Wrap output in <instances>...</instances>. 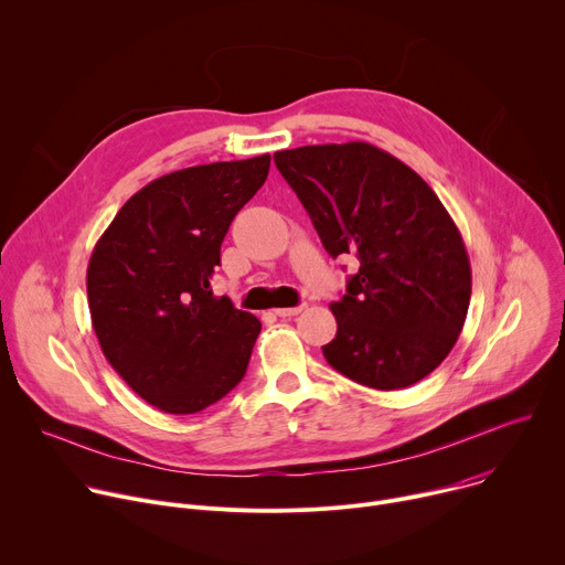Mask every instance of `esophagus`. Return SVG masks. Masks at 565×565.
I'll use <instances>...</instances> for the list:
<instances>
[{
  "label": "esophagus",
  "mask_w": 565,
  "mask_h": 565,
  "mask_svg": "<svg viewBox=\"0 0 565 565\" xmlns=\"http://www.w3.org/2000/svg\"><path fill=\"white\" fill-rule=\"evenodd\" d=\"M303 308H306V303H299V306H292V308H277L275 315H277V317H295V315H299Z\"/></svg>",
  "instance_id": "obj_1"
}]
</instances>
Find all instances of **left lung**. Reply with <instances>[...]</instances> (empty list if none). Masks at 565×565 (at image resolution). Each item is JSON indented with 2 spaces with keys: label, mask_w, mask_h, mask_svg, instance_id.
I'll list each match as a JSON object with an SVG mask.
<instances>
[{
  "label": "left lung",
  "mask_w": 565,
  "mask_h": 565,
  "mask_svg": "<svg viewBox=\"0 0 565 565\" xmlns=\"http://www.w3.org/2000/svg\"><path fill=\"white\" fill-rule=\"evenodd\" d=\"M321 244L360 270L331 303L338 335L327 362L358 384L393 391L429 375L454 349L471 297L462 236L436 192L369 142L275 153Z\"/></svg>",
  "instance_id": "obj_1"
}]
</instances>
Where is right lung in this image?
Wrapping results in <instances>:
<instances>
[{"instance_id": "obj_1", "label": "right lung", "mask_w": 565, "mask_h": 565, "mask_svg": "<svg viewBox=\"0 0 565 565\" xmlns=\"http://www.w3.org/2000/svg\"><path fill=\"white\" fill-rule=\"evenodd\" d=\"M270 153L160 177L114 216L92 253L87 295L107 362L156 409L196 414L246 375L262 321L212 292L236 212Z\"/></svg>"}]
</instances>
